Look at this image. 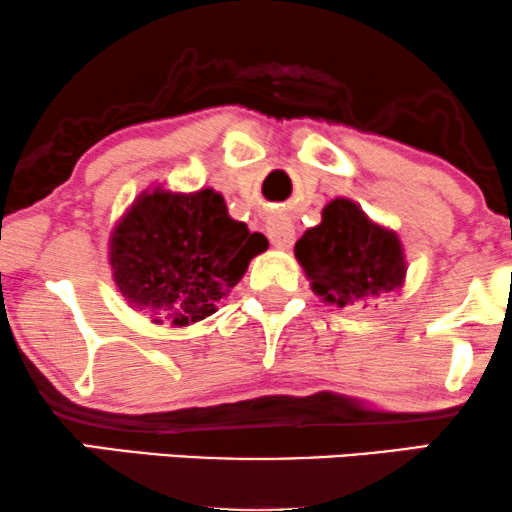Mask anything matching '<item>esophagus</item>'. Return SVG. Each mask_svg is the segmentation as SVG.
<instances>
[{
  "instance_id": "obj_1",
  "label": "esophagus",
  "mask_w": 512,
  "mask_h": 512,
  "mask_svg": "<svg viewBox=\"0 0 512 512\" xmlns=\"http://www.w3.org/2000/svg\"><path fill=\"white\" fill-rule=\"evenodd\" d=\"M267 236L272 240L274 248H291L296 231L286 219H272L267 223Z\"/></svg>"
}]
</instances>
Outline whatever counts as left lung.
I'll use <instances>...</instances> for the list:
<instances>
[{"instance_id": "left-lung-1", "label": "left lung", "mask_w": 512, "mask_h": 512, "mask_svg": "<svg viewBox=\"0 0 512 512\" xmlns=\"http://www.w3.org/2000/svg\"><path fill=\"white\" fill-rule=\"evenodd\" d=\"M296 257L317 296L337 308L395 291L407 272L395 233L368 221L349 199L327 204L320 226L296 243Z\"/></svg>"}]
</instances>
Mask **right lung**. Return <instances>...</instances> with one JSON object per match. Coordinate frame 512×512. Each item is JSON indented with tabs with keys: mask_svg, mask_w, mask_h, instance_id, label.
<instances>
[{
	"mask_svg": "<svg viewBox=\"0 0 512 512\" xmlns=\"http://www.w3.org/2000/svg\"><path fill=\"white\" fill-rule=\"evenodd\" d=\"M262 233L228 216L214 190L137 199L110 240L115 284L129 303L173 325L216 313V303L267 250Z\"/></svg>",
	"mask_w": 512,
	"mask_h": 512,
	"instance_id": "1",
	"label": "right lung"
}]
</instances>
